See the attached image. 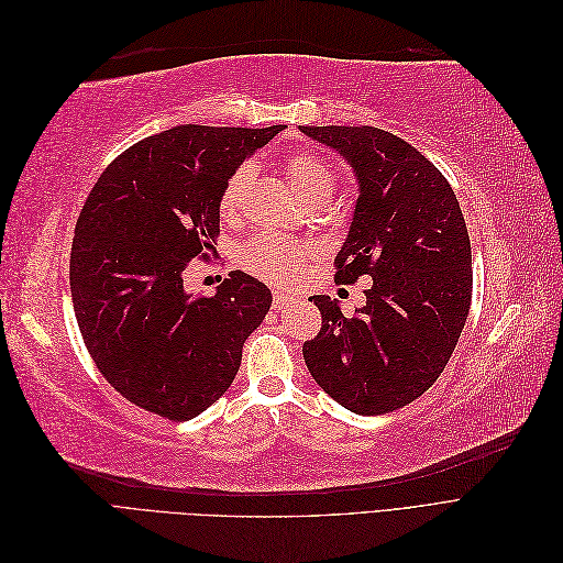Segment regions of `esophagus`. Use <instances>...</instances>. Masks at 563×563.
Returning <instances> with one entry per match:
<instances>
[{
  "label": "esophagus",
  "mask_w": 563,
  "mask_h": 563,
  "mask_svg": "<svg viewBox=\"0 0 563 563\" xmlns=\"http://www.w3.org/2000/svg\"><path fill=\"white\" fill-rule=\"evenodd\" d=\"M296 298L291 296V294H284V291H272V305H275L277 310H284V308H288V305H291Z\"/></svg>",
  "instance_id": "esophagus-1"
}]
</instances>
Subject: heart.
I'll return each instance as SVG.
<instances>
[{"mask_svg": "<svg viewBox=\"0 0 563 563\" xmlns=\"http://www.w3.org/2000/svg\"><path fill=\"white\" fill-rule=\"evenodd\" d=\"M284 174L305 203L329 199L335 187V178L329 164L310 150H298L294 155H288L284 162ZM251 180L253 166L240 164L225 178L223 187H220L218 216L225 223H234V220L242 218ZM308 246L282 240V236L265 234L255 236V240L242 246L240 261L255 277L267 279L272 284H286L308 263Z\"/></svg>", "mask_w": 563, "mask_h": 563, "instance_id": "obj_1", "label": "heart"}]
</instances>
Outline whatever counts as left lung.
<instances>
[{"mask_svg":"<svg viewBox=\"0 0 563 563\" xmlns=\"http://www.w3.org/2000/svg\"><path fill=\"white\" fill-rule=\"evenodd\" d=\"M354 168L360 197L335 282L373 279L354 317L312 296L321 331L302 345L317 385L347 411L380 416L428 391L446 368L472 300L463 211L439 168L376 126H300Z\"/></svg>","mask_w":563,"mask_h":563,"instance_id":"left-lung-1","label":"left lung"}]
</instances>
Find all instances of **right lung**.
<instances>
[{"label": "right lung", "instance_id": "right-lung-1", "mask_svg": "<svg viewBox=\"0 0 563 563\" xmlns=\"http://www.w3.org/2000/svg\"><path fill=\"white\" fill-rule=\"evenodd\" d=\"M279 131L174 126L122 152L84 201L70 253L84 345L119 395L150 413L207 411L269 310V288L246 272H230L211 298L187 294L183 272L218 240L225 178Z\"/></svg>", "mask_w": 563, "mask_h": 563}]
</instances>
